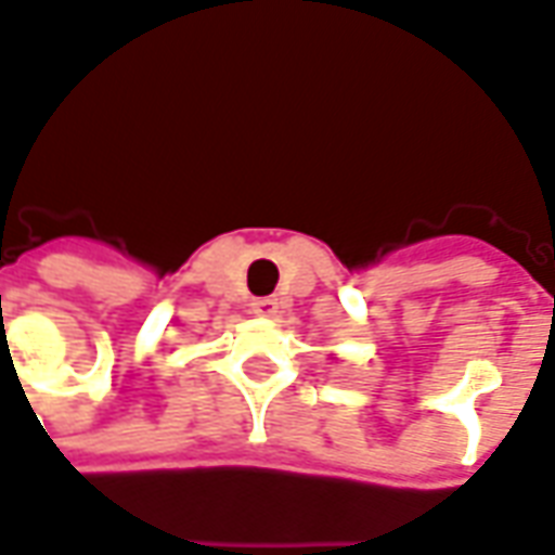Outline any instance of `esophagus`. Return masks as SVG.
Returning a JSON list of instances; mask_svg holds the SVG:
<instances>
[{
  "mask_svg": "<svg viewBox=\"0 0 555 555\" xmlns=\"http://www.w3.org/2000/svg\"><path fill=\"white\" fill-rule=\"evenodd\" d=\"M250 310L262 319H272L278 313V298H254V305Z\"/></svg>",
  "mask_w": 555,
  "mask_h": 555,
  "instance_id": "1",
  "label": "esophagus"
}]
</instances>
